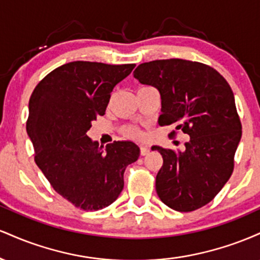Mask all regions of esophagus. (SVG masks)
<instances>
[{"instance_id":"34e87169","label":"esophagus","mask_w":260,"mask_h":260,"mask_svg":"<svg viewBox=\"0 0 260 260\" xmlns=\"http://www.w3.org/2000/svg\"><path fill=\"white\" fill-rule=\"evenodd\" d=\"M149 153H150V148L147 147V145H142V147H140V155L145 156V155H148Z\"/></svg>"}]
</instances>
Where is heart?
<instances>
[{
    "mask_svg": "<svg viewBox=\"0 0 260 260\" xmlns=\"http://www.w3.org/2000/svg\"><path fill=\"white\" fill-rule=\"evenodd\" d=\"M123 133L127 137H129V138H139L142 136V132H140V129L137 126H127L123 129Z\"/></svg>",
    "mask_w": 260,
    "mask_h": 260,
    "instance_id": "obj_1",
    "label": "heart"
}]
</instances>
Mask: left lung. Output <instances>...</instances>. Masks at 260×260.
I'll list each match as a JSON object with an SVG mask.
<instances>
[{"instance_id": "8db88e82", "label": "left lung", "mask_w": 260, "mask_h": 260, "mask_svg": "<svg viewBox=\"0 0 260 260\" xmlns=\"http://www.w3.org/2000/svg\"><path fill=\"white\" fill-rule=\"evenodd\" d=\"M133 76L160 91V126L176 124L189 136L183 151L151 148L164 160L155 181L157 196L181 213L204 207L231 177L242 136L231 86L210 66L181 58L145 62Z\"/></svg>"}]
</instances>
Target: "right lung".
Masks as SVG:
<instances>
[{"instance_id": "right-lung-1", "label": "right lung", "mask_w": 260, "mask_h": 260, "mask_svg": "<svg viewBox=\"0 0 260 260\" xmlns=\"http://www.w3.org/2000/svg\"><path fill=\"white\" fill-rule=\"evenodd\" d=\"M136 64L76 61L50 72L29 100L26 132L34 160L59 196L85 211L109 207L123 189V174L139 157L133 142L106 149L86 136L105 115L116 84Z\"/></svg>"}]
</instances>
